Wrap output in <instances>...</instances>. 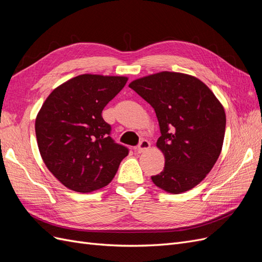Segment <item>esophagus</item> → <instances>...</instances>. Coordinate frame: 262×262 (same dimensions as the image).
Segmentation results:
<instances>
[{"label": "esophagus", "instance_id": "esophagus-1", "mask_svg": "<svg viewBox=\"0 0 262 262\" xmlns=\"http://www.w3.org/2000/svg\"><path fill=\"white\" fill-rule=\"evenodd\" d=\"M149 146H150V143H149L147 140H142L140 142L139 146L137 147V152L138 153H143V152H145V150H147L149 148Z\"/></svg>", "mask_w": 262, "mask_h": 262}]
</instances>
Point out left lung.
Wrapping results in <instances>:
<instances>
[{"instance_id":"1","label":"left lung","mask_w":262,"mask_h":262,"mask_svg":"<svg viewBox=\"0 0 262 262\" xmlns=\"http://www.w3.org/2000/svg\"><path fill=\"white\" fill-rule=\"evenodd\" d=\"M129 87L154 108L160 124L156 146L165 167L152 181L175 194L199 185L223 146L226 116L215 95L199 78L168 71L138 78Z\"/></svg>"}]
</instances>
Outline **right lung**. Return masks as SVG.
Listing matches in <instances>:
<instances>
[{
	"mask_svg": "<svg viewBox=\"0 0 262 262\" xmlns=\"http://www.w3.org/2000/svg\"><path fill=\"white\" fill-rule=\"evenodd\" d=\"M128 77L82 74L54 89L37 115L35 130L42 161L63 186L92 192L115 177L129 149L110 137L102 109Z\"/></svg>",
	"mask_w": 262,
	"mask_h": 262,
	"instance_id": "obj_1",
	"label": "right lung"
}]
</instances>
